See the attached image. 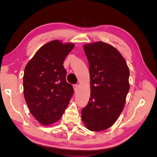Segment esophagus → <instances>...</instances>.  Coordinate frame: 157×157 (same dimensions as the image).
<instances>
[{
    "label": "esophagus",
    "mask_w": 157,
    "mask_h": 157,
    "mask_svg": "<svg viewBox=\"0 0 157 157\" xmlns=\"http://www.w3.org/2000/svg\"><path fill=\"white\" fill-rule=\"evenodd\" d=\"M73 88H74L75 92H77L78 90V84H74L73 85Z\"/></svg>",
    "instance_id": "esophagus-1"
}]
</instances>
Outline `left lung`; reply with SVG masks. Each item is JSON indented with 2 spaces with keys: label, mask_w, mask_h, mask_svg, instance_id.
<instances>
[{
  "label": "left lung",
  "mask_w": 157,
  "mask_h": 157,
  "mask_svg": "<svg viewBox=\"0 0 157 157\" xmlns=\"http://www.w3.org/2000/svg\"><path fill=\"white\" fill-rule=\"evenodd\" d=\"M88 60L90 98L81 111L88 130L99 132L114 124L124 107L129 91L130 71L115 48L103 42L84 45Z\"/></svg>",
  "instance_id": "obj_1"
}]
</instances>
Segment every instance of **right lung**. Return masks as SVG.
<instances>
[{
    "label": "right lung",
    "instance_id": "add662e5",
    "mask_svg": "<svg viewBox=\"0 0 157 157\" xmlns=\"http://www.w3.org/2000/svg\"><path fill=\"white\" fill-rule=\"evenodd\" d=\"M73 44L56 40L38 50L27 63L23 75V94L31 113L41 124L58 121L67 107L74 93L66 81L63 61Z\"/></svg>",
    "mask_w": 157,
    "mask_h": 157
}]
</instances>
